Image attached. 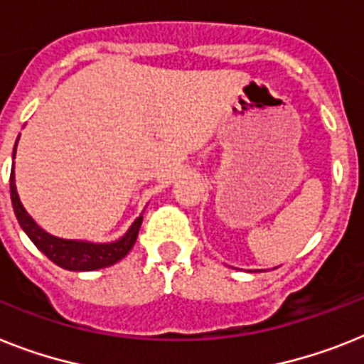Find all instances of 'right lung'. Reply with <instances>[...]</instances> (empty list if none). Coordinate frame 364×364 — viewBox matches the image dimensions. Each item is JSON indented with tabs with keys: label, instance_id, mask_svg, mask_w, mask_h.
<instances>
[{
	"label": "right lung",
	"instance_id": "right-lung-1",
	"mask_svg": "<svg viewBox=\"0 0 364 364\" xmlns=\"http://www.w3.org/2000/svg\"><path fill=\"white\" fill-rule=\"evenodd\" d=\"M18 142V140H16ZM14 154H16V146H14ZM11 200L16 218L27 237L33 240L36 248L44 253L46 257L59 264L64 270H75V272H90L100 270V268L111 267L120 259H124L131 252L136 237H139V229L142 224V216L133 222L129 231L122 237L120 240L111 244H92V242H81V240H64L51 237L46 233L44 229L33 222V218L26 213L23 205L20 203L18 198L16 185H14V172H11Z\"/></svg>",
	"mask_w": 364,
	"mask_h": 364
}]
</instances>
